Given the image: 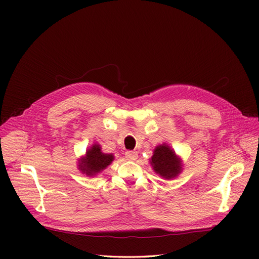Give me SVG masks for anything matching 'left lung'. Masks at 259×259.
<instances>
[{
  "instance_id": "1",
  "label": "left lung",
  "mask_w": 259,
  "mask_h": 259,
  "mask_svg": "<svg viewBox=\"0 0 259 259\" xmlns=\"http://www.w3.org/2000/svg\"><path fill=\"white\" fill-rule=\"evenodd\" d=\"M113 160L114 155L112 153L103 152L101 146L98 143H94L86 149V153L77 160V167L86 176L93 177L106 169Z\"/></svg>"
}]
</instances>
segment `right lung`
I'll list each match as a JSON object with an SVG mask.
<instances>
[{"label":"right lung","instance_id":"right-lung-1","mask_svg":"<svg viewBox=\"0 0 259 259\" xmlns=\"http://www.w3.org/2000/svg\"><path fill=\"white\" fill-rule=\"evenodd\" d=\"M150 164L155 174L164 179H173L183 171V161L167 143L156 146Z\"/></svg>","mask_w":259,"mask_h":259}]
</instances>
